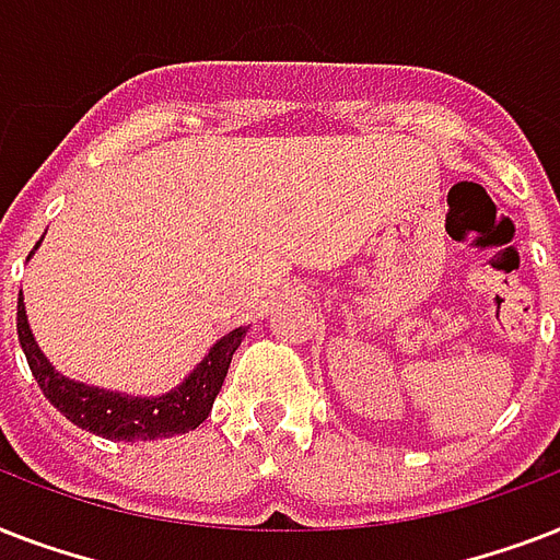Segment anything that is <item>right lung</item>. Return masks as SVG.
<instances>
[{"mask_svg":"<svg viewBox=\"0 0 560 560\" xmlns=\"http://www.w3.org/2000/svg\"><path fill=\"white\" fill-rule=\"evenodd\" d=\"M16 334H20V346L25 351V360H28L34 381L39 383L43 395L72 424H78L81 430H90L95 435H104V439H113V442H136V439L148 442V439H168V435L197 430L209 418L211 404H214L220 386L226 381L229 363H232V354H235L241 340L246 337V328H235V331L223 334L211 346L209 354L191 369L186 381L177 383L171 392L151 395V398L101 389V386L72 381V377L57 372L48 363L46 354L39 351L34 334H31L22 293L20 302H16Z\"/></svg>","mask_w":560,"mask_h":560,"instance_id":"right-lung-1","label":"right lung"}]
</instances>
